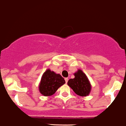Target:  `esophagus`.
Instances as JSON below:
<instances>
[{
  "label": "esophagus",
  "instance_id": "esophagus-1",
  "mask_svg": "<svg viewBox=\"0 0 126 126\" xmlns=\"http://www.w3.org/2000/svg\"><path fill=\"white\" fill-rule=\"evenodd\" d=\"M64 79H65L66 83H67V82H68V78H64Z\"/></svg>",
  "mask_w": 126,
  "mask_h": 126
}]
</instances>
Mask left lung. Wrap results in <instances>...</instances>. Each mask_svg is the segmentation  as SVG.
<instances>
[{"instance_id": "obj_1", "label": "left lung", "mask_w": 126, "mask_h": 126, "mask_svg": "<svg viewBox=\"0 0 126 126\" xmlns=\"http://www.w3.org/2000/svg\"><path fill=\"white\" fill-rule=\"evenodd\" d=\"M74 75L75 78L70 79L67 82V85L79 96H88L90 93L92 86L86 75L81 70L78 69Z\"/></svg>"}]
</instances>
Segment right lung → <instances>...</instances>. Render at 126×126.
Here are the masks:
<instances>
[{"mask_svg":"<svg viewBox=\"0 0 126 126\" xmlns=\"http://www.w3.org/2000/svg\"><path fill=\"white\" fill-rule=\"evenodd\" d=\"M64 83L65 80L60 74L47 69L42 75L39 90L42 95L49 96L54 94L58 88Z\"/></svg>","mask_w":126,"mask_h":126,"instance_id":"right-lung-1","label":"right lung"}]
</instances>
